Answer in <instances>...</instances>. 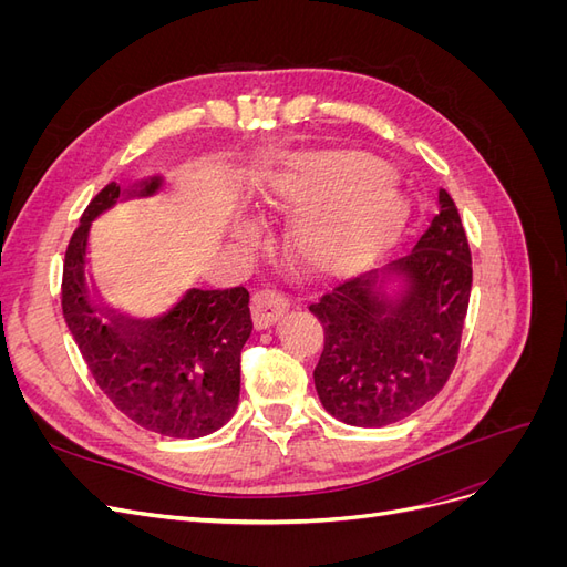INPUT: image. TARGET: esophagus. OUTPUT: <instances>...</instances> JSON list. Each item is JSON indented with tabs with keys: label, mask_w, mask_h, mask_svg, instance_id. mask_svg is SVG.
<instances>
[{
	"label": "esophagus",
	"mask_w": 567,
	"mask_h": 567,
	"mask_svg": "<svg viewBox=\"0 0 567 567\" xmlns=\"http://www.w3.org/2000/svg\"><path fill=\"white\" fill-rule=\"evenodd\" d=\"M288 307H290L288 298L284 293H279V290H274V288L257 290V293L252 296V305H250L252 321L257 329L265 331L288 312Z\"/></svg>",
	"instance_id": "obj_1"
}]
</instances>
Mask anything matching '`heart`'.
<instances>
[{
  "instance_id": "obj_1",
  "label": "heart",
  "mask_w": 567,
  "mask_h": 567,
  "mask_svg": "<svg viewBox=\"0 0 567 567\" xmlns=\"http://www.w3.org/2000/svg\"><path fill=\"white\" fill-rule=\"evenodd\" d=\"M260 200L269 210L300 213L288 248L317 274H346L373 262L398 241L409 217L390 165L364 153H326L290 163L265 182ZM231 231L252 238L255 225L236 217Z\"/></svg>"
}]
</instances>
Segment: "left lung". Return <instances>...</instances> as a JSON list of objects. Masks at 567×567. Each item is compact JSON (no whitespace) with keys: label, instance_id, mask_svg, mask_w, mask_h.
<instances>
[{"label":"left lung","instance_id":"8db88e82","mask_svg":"<svg viewBox=\"0 0 567 567\" xmlns=\"http://www.w3.org/2000/svg\"><path fill=\"white\" fill-rule=\"evenodd\" d=\"M400 260L342 281L310 312L323 326L315 388L348 425L414 414L447 383L471 300V248L452 196Z\"/></svg>","mask_w":567,"mask_h":567}]
</instances>
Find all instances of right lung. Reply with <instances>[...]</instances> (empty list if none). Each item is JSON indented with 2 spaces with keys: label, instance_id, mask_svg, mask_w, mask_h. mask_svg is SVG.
<instances>
[{
  "label": "right lung",
  "instance_id": "right-lung-1",
  "mask_svg": "<svg viewBox=\"0 0 567 567\" xmlns=\"http://www.w3.org/2000/svg\"><path fill=\"white\" fill-rule=\"evenodd\" d=\"M161 188L156 175L127 188L115 182L101 188L68 244L61 305L68 331L109 400L151 433L196 440L219 431L236 411L241 350L252 331L248 290L188 288L156 317L132 319L101 300L87 279L92 221L117 203Z\"/></svg>",
  "mask_w": 567,
  "mask_h": 567
}]
</instances>
